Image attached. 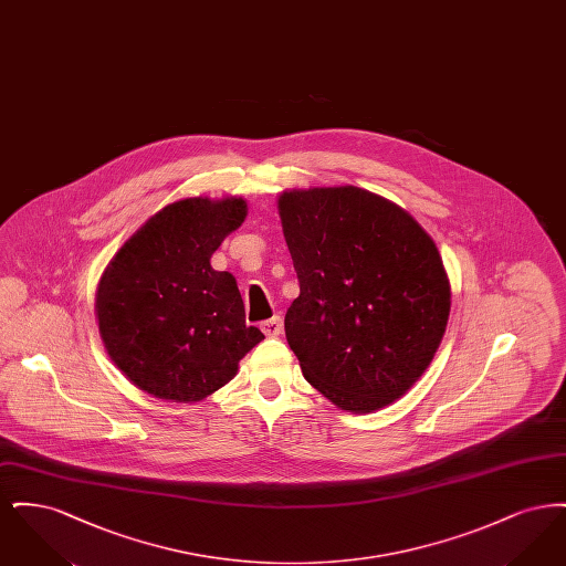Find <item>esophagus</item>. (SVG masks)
Returning a JSON list of instances; mask_svg holds the SVG:
<instances>
[{"label": "esophagus", "instance_id": "obj_1", "mask_svg": "<svg viewBox=\"0 0 566 566\" xmlns=\"http://www.w3.org/2000/svg\"><path fill=\"white\" fill-rule=\"evenodd\" d=\"M261 331L268 335V337H277L282 333V318L280 316H273L270 321L261 323Z\"/></svg>", "mask_w": 566, "mask_h": 566}]
</instances>
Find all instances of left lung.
Returning <instances> with one entry per match:
<instances>
[{
  "label": "left lung",
  "instance_id": "8db88e82",
  "mask_svg": "<svg viewBox=\"0 0 566 566\" xmlns=\"http://www.w3.org/2000/svg\"><path fill=\"white\" fill-rule=\"evenodd\" d=\"M298 296L284 331L303 377L346 411L397 401L424 374L450 316V282L427 231L356 187L277 201Z\"/></svg>",
  "mask_w": 566,
  "mask_h": 566
}]
</instances>
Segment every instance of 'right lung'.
Masks as SVG:
<instances>
[{
	"instance_id": "1",
	"label": "right lung",
	"mask_w": 566,
	"mask_h": 566,
	"mask_svg": "<svg viewBox=\"0 0 566 566\" xmlns=\"http://www.w3.org/2000/svg\"><path fill=\"white\" fill-rule=\"evenodd\" d=\"M245 218L242 197H190L153 216L109 261L97 291L114 365L165 401H201L224 386L265 335L245 324L242 295L210 259Z\"/></svg>"
}]
</instances>
